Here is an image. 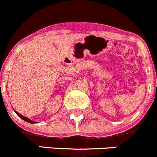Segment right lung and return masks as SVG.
Listing matches in <instances>:
<instances>
[{"instance_id":"add662e5","label":"right lung","mask_w":157,"mask_h":157,"mask_svg":"<svg viewBox=\"0 0 157 157\" xmlns=\"http://www.w3.org/2000/svg\"><path fill=\"white\" fill-rule=\"evenodd\" d=\"M15 113H17V115L18 117H21V119H23V120H25V121H26V122H30V123H35V122H33L32 121V120H29V118H27V117H24V116H23V115H21V114H20L19 113H17V112H16L15 111Z\"/></svg>"}]
</instances>
